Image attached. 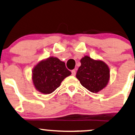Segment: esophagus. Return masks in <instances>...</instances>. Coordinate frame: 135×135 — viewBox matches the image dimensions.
Here are the masks:
<instances>
[{
	"mask_svg": "<svg viewBox=\"0 0 135 135\" xmlns=\"http://www.w3.org/2000/svg\"><path fill=\"white\" fill-rule=\"evenodd\" d=\"M71 74L73 76H75L76 75V71L75 70V69H73V70L71 71Z\"/></svg>",
	"mask_w": 135,
	"mask_h": 135,
	"instance_id": "1",
	"label": "esophagus"
}]
</instances>
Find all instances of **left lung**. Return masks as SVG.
<instances>
[{"label": "left lung", "mask_w": 135, "mask_h": 135, "mask_svg": "<svg viewBox=\"0 0 135 135\" xmlns=\"http://www.w3.org/2000/svg\"><path fill=\"white\" fill-rule=\"evenodd\" d=\"M81 66L76 73V78L83 87L93 93L103 89L110 79L108 65L100 60H94L85 56L80 60Z\"/></svg>", "instance_id": "1"}]
</instances>
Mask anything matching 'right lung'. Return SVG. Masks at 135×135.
I'll return each mask as SVG.
<instances>
[{
	"label": "right lung",
	"instance_id": "1",
	"mask_svg": "<svg viewBox=\"0 0 135 135\" xmlns=\"http://www.w3.org/2000/svg\"><path fill=\"white\" fill-rule=\"evenodd\" d=\"M71 75L64 62L51 57L42 60L32 70V81L36 90L44 94L55 91L65 78Z\"/></svg>",
	"mask_w": 135,
	"mask_h": 135
}]
</instances>
